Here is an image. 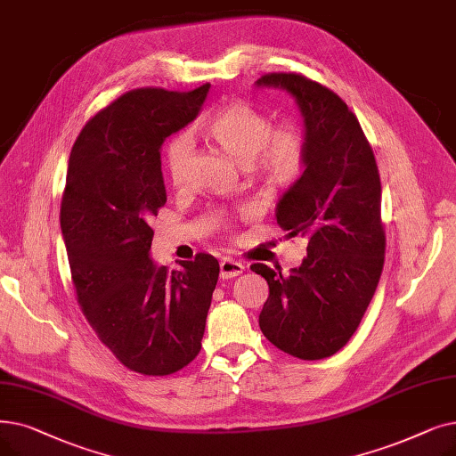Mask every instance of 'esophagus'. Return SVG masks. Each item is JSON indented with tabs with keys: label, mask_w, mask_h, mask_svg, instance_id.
<instances>
[{
	"label": "esophagus",
	"mask_w": 456,
	"mask_h": 456,
	"mask_svg": "<svg viewBox=\"0 0 456 456\" xmlns=\"http://www.w3.org/2000/svg\"><path fill=\"white\" fill-rule=\"evenodd\" d=\"M244 265L239 263V261H232V259H224L220 263V275L222 280H231V277H236L240 275L244 272Z\"/></svg>",
	"instance_id": "34e87169"
}]
</instances>
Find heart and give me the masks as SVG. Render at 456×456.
I'll list each match as a JSON object with an SVG mask.
<instances>
[{
	"label": "heart",
	"mask_w": 456,
	"mask_h": 456,
	"mask_svg": "<svg viewBox=\"0 0 456 456\" xmlns=\"http://www.w3.org/2000/svg\"><path fill=\"white\" fill-rule=\"evenodd\" d=\"M207 134L234 160L248 166L256 181L270 188H285L300 179L305 169V143L292 126L272 128L270 118L244 101H232L207 125ZM191 135L181 132L166 149V167L173 184L184 176L191 154Z\"/></svg>",
	"instance_id": "1"
}]
</instances>
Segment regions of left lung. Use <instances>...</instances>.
I'll use <instances>...</instances> for the list:
<instances>
[{
    "mask_svg": "<svg viewBox=\"0 0 456 456\" xmlns=\"http://www.w3.org/2000/svg\"><path fill=\"white\" fill-rule=\"evenodd\" d=\"M255 86L287 91L300 110L305 169L275 217L289 239L309 240L289 275L251 266L270 287L259 326L294 358H330L358 330L384 268L379 167L358 118L328 87L292 72L266 74Z\"/></svg>",
    "mask_w": 456,
    "mask_h": 456,
    "instance_id": "8db88e82",
    "label": "left lung"
}]
</instances>
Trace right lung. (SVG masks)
<instances>
[{"label":"right lung","mask_w":456,"mask_h":456,"mask_svg":"<svg viewBox=\"0 0 456 456\" xmlns=\"http://www.w3.org/2000/svg\"><path fill=\"white\" fill-rule=\"evenodd\" d=\"M208 89L130 91L91 118L69 158L61 232L77 304L115 358L149 376L200 354L220 275L208 253L173 272L151 259V224L167 201L162 145L200 115Z\"/></svg>","instance_id":"right-lung-1"}]
</instances>
